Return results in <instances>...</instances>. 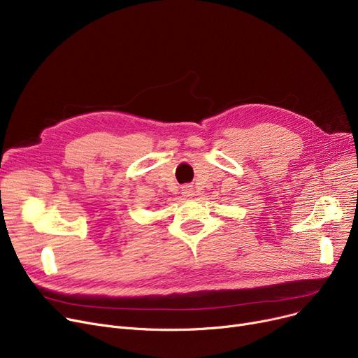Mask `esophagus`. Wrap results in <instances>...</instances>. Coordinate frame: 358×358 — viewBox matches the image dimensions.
I'll return each instance as SVG.
<instances>
[{
  "label": "esophagus",
  "mask_w": 358,
  "mask_h": 358,
  "mask_svg": "<svg viewBox=\"0 0 358 358\" xmlns=\"http://www.w3.org/2000/svg\"><path fill=\"white\" fill-rule=\"evenodd\" d=\"M182 193H184V196H187V197H192V196L194 194V192L190 189V187H184Z\"/></svg>",
  "instance_id": "34e87169"
}]
</instances>
